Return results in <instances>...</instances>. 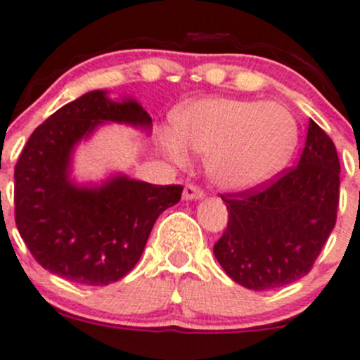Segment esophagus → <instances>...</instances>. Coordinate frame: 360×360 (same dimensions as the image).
Wrapping results in <instances>:
<instances>
[{
    "label": "esophagus",
    "instance_id": "1",
    "mask_svg": "<svg viewBox=\"0 0 360 360\" xmlns=\"http://www.w3.org/2000/svg\"><path fill=\"white\" fill-rule=\"evenodd\" d=\"M203 191L200 187L193 186V184H187L184 187V200H202Z\"/></svg>",
    "mask_w": 360,
    "mask_h": 360
}]
</instances>
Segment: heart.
Wrapping results in <instances>:
<instances>
[{
    "label": "heart",
    "mask_w": 360,
    "mask_h": 360,
    "mask_svg": "<svg viewBox=\"0 0 360 360\" xmlns=\"http://www.w3.org/2000/svg\"><path fill=\"white\" fill-rule=\"evenodd\" d=\"M298 143V127L288 108L233 98H203L173 115V131L160 135L167 157L186 164L205 157L210 180L221 189L245 191L278 173Z\"/></svg>",
    "instance_id": "b5f03b06"
}]
</instances>
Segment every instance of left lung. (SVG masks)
I'll return each mask as SVG.
<instances>
[{
	"label": "left lung",
	"instance_id": "left-lung-1",
	"mask_svg": "<svg viewBox=\"0 0 360 360\" xmlns=\"http://www.w3.org/2000/svg\"><path fill=\"white\" fill-rule=\"evenodd\" d=\"M339 173L334 143L311 120L298 166L266 186L221 196L229 225L214 255L226 275L252 291L307 275L335 226Z\"/></svg>",
	"mask_w": 360,
	"mask_h": 360
}]
</instances>
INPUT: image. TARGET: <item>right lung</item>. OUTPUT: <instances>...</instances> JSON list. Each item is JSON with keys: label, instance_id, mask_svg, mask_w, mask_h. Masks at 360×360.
<instances>
[{"label": "right lung", "instance_id": "right-lung-1", "mask_svg": "<svg viewBox=\"0 0 360 360\" xmlns=\"http://www.w3.org/2000/svg\"><path fill=\"white\" fill-rule=\"evenodd\" d=\"M103 123L151 130L135 98L112 101L107 91H91L35 128L14 171L15 225L34 259L85 285H108L131 271L157 217L184 191L121 173L101 184L75 182L72 153Z\"/></svg>", "mask_w": 360, "mask_h": 360}]
</instances>
